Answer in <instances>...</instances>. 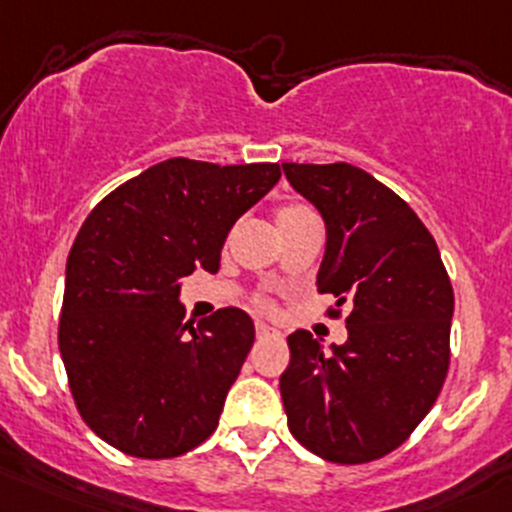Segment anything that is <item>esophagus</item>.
Listing matches in <instances>:
<instances>
[{
  "mask_svg": "<svg viewBox=\"0 0 512 512\" xmlns=\"http://www.w3.org/2000/svg\"><path fill=\"white\" fill-rule=\"evenodd\" d=\"M255 330H257V335H260V338H265V335H279V330L269 328V325H265V323H257Z\"/></svg>",
  "mask_w": 512,
  "mask_h": 512,
  "instance_id": "1",
  "label": "esophagus"
}]
</instances>
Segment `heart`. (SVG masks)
Returning a JSON list of instances; mask_svg holds the SVG:
<instances>
[{"label":"heart","instance_id":"obj_1","mask_svg":"<svg viewBox=\"0 0 512 512\" xmlns=\"http://www.w3.org/2000/svg\"><path fill=\"white\" fill-rule=\"evenodd\" d=\"M296 218H316V213L308 209V206L291 204V206H284V209L279 211L277 221H296Z\"/></svg>","mask_w":512,"mask_h":512}]
</instances>
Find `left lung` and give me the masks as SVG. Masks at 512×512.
<instances>
[{
  "label": "left lung",
  "instance_id": "obj_1",
  "mask_svg": "<svg viewBox=\"0 0 512 512\" xmlns=\"http://www.w3.org/2000/svg\"><path fill=\"white\" fill-rule=\"evenodd\" d=\"M282 170L325 223L316 286L350 308L347 340L289 335L279 379L289 430L338 464H364L408 440L440 396L454 294L440 250L411 206L347 162Z\"/></svg>",
  "mask_w": 512,
  "mask_h": 512
}]
</instances>
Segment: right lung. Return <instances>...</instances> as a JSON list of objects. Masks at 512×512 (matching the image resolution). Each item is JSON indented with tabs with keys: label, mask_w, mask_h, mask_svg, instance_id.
Listing matches in <instances>:
<instances>
[{
	"label": "right lung",
	"mask_w": 512,
	"mask_h": 512,
	"mask_svg": "<svg viewBox=\"0 0 512 512\" xmlns=\"http://www.w3.org/2000/svg\"><path fill=\"white\" fill-rule=\"evenodd\" d=\"M277 162L172 157L87 216L67 257L60 357L77 411L131 457H179L216 430L255 342L240 308L184 323L182 279L216 274L230 228L279 182Z\"/></svg>",
	"instance_id": "add662e5"
}]
</instances>
